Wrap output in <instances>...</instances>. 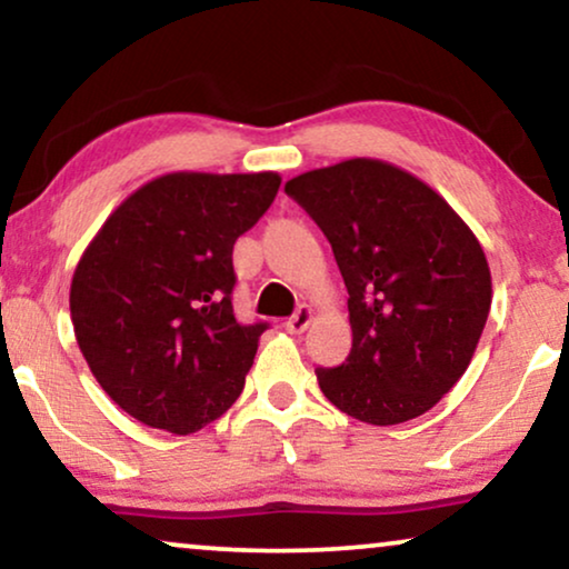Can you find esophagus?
Instances as JSON below:
<instances>
[{
  "instance_id": "esophagus-1",
  "label": "esophagus",
  "mask_w": 569,
  "mask_h": 569,
  "mask_svg": "<svg viewBox=\"0 0 569 569\" xmlns=\"http://www.w3.org/2000/svg\"><path fill=\"white\" fill-rule=\"evenodd\" d=\"M312 320H315V312H312V307H307V305H301L297 312H293L289 320H286V330L291 332V336H301V332H305L309 325H312Z\"/></svg>"
}]
</instances>
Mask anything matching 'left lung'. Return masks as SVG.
Here are the masks:
<instances>
[{
	"instance_id": "obj_1",
	"label": "left lung",
	"mask_w": 569,
	"mask_h": 569,
	"mask_svg": "<svg viewBox=\"0 0 569 569\" xmlns=\"http://www.w3.org/2000/svg\"><path fill=\"white\" fill-rule=\"evenodd\" d=\"M328 237L353 346L317 367L325 398L363 423L411 421L450 392L487 325V254L445 197L398 166L351 158L286 181Z\"/></svg>"
}]
</instances>
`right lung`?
<instances>
[{
	"label": "right lung",
	"instance_id": "1",
	"mask_svg": "<svg viewBox=\"0 0 569 569\" xmlns=\"http://www.w3.org/2000/svg\"><path fill=\"white\" fill-rule=\"evenodd\" d=\"M280 177L177 171L106 218L70 286L74 338L121 411L192 435L231 408L268 322L233 317V244Z\"/></svg>",
	"mask_w": 569,
	"mask_h": 569
}]
</instances>
